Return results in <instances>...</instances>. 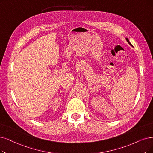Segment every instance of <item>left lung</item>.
Wrapping results in <instances>:
<instances>
[{"label":"left lung","instance_id":"1","mask_svg":"<svg viewBox=\"0 0 153 153\" xmlns=\"http://www.w3.org/2000/svg\"><path fill=\"white\" fill-rule=\"evenodd\" d=\"M125 39H126V41H127V42H128V43H129V45H131V46H132V45H131V42H130V41H129V39H128V38H125Z\"/></svg>","mask_w":153,"mask_h":153}]
</instances>
